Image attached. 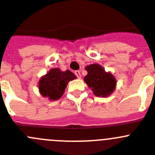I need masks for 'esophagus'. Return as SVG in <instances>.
Masks as SVG:
<instances>
[{"label": "esophagus", "instance_id": "1", "mask_svg": "<svg viewBox=\"0 0 155 155\" xmlns=\"http://www.w3.org/2000/svg\"><path fill=\"white\" fill-rule=\"evenodd\" d=\"M75 74H76V76H77L78 78H79V79H80L81 78V74H80V72H79V71H75Z\"/></svg>", "mask_w": 155, "mask_h": 155}]
</instances>
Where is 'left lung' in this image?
<instances>
[{
    "label": "left lung",
    "mask_w": 155,
    "mask_h": 155,
    "mask_svg": "<svg viewBox=\"0 0 155 155\" xmlns=\"http://www.w3.org/2000/svg\"><path fill=\"white\" fill-rule=\"evenodd\" d=\"M85 69L87 75L84 77V82L95 96L104 98L114 93L117 79L110 72H106L104 67L97 63L87 65Z\"/></svg>",
    "instance_id": "8db88e82"
}]
</instances>
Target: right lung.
<instances>
[{"mask_svg": "<svg viewBox=\"0 0 155 155\" xmlns=\"http://www.w3.org/2000/svg\"><path fill=\"white\" fill-rule=\"evenodd\" d=\"M75 79L76 76L69 70L63 72L58 68L51 69L39 79L38 90L43 97L51 101L57 100L63 95L69 81Z\"/></svg>", "mask_w": 155, "mask_h": 155, "instance_id": "obj_1", "label": "right lung"}]
</instances>
